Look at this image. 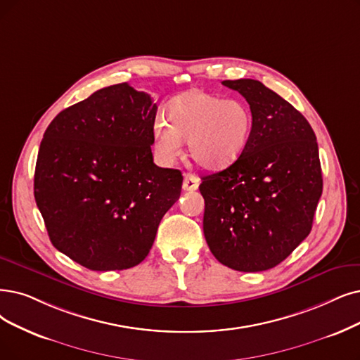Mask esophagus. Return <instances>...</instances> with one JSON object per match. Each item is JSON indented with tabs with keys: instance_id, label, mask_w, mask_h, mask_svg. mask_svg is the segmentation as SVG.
<instances>
[{
	"instance_id": "1",
	"label": "esophagus",
	"mask_w": 360,
	"mask_h": 360,
	"mask_svg": "<svg viewBox=\"0 0 360 360\" xmlns=\"http://www.w3.org/2000/svg\"><path fill=\"white\" fill-rule=\"evenodd\" d=\"M199 186V179L193 174H186L184 180H183V189L188 191V192H193L198 189Z\"/></svg>"
}]
</instances>
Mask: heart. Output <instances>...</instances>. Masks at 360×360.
Returning <instances> with one entry per match:
<instances>
[{"mask_svg": "<svg viewBox=\"0 0 360 360\" xmlns=\"http://www.w3.org/2000/svg\"><path fill=\"white\" fill-rule=\"evenodd\" d=\"M252 131V112L236 98L204 90L183 93L168 108V124L153 125V145L162 160L172 161L188 141L192 160L205 169L232 165Z\"/></svg>", "mask_w": 360, "mask_h": 360, "instance_id": "heart-1", "label": "heart"}]
</instances>
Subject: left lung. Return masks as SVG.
<instances>
[{
	"label": "left lung",
	"mask_w": 360,
	"mask_h": 360,
	"mask_svg": "<svg viewBox=\"0 0 360 360\" xmlns=\"http://www.w3.org/2000/svg\"><path fill=\"white\" fill-rule=\"evenodd\" d=\"M223 85L245 97L252 131L232 165L202 177L204 235L221 264L263 271L310 233L323 186L318 141L303 115L260 81Z\"/></svg>",
	"instance_id": "8db88e82"
}]
</instances>
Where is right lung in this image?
<instances>
[{"label": "right lung", "mask_w": 360, "mask_h": 360, "mask_svg": "<svg viewBox=\"0 0 360 360\" xmlns=\"http://www.w3.org/2000/svg\"><path fill=\"white\" fill-rule=\"evenodd\" d=\"M156 103L127 82L62 110L42 137L34 195L53 245L90 270H124L149 254L180 198L179 169L153 164Z\"/></svg>", "instance_id": "obj_1"}]
</instances>
